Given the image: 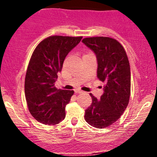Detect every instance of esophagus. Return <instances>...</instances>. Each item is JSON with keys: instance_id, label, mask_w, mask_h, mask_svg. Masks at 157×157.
I'll use <instances>...</instances> for the list:
<instances>
[{"instance_id": "34e87169", "label": "esophagus", "mask_w": 157, "mask_h": 157, "mask_svg": "<svg viewBox=\"0 0 157 157\" xmlns=\"http://www.w3.org/2000/svg\"><path fill=\"white\" fill-rule=\"evenodd\" d=\"M75 94H82V91L78 90H75Z\"/></svg>"}]
</instances>
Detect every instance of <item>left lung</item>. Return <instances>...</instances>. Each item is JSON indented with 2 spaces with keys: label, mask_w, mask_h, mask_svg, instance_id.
<instances>
[{
  "label": "left lung",
  "mask_w": 157,
  "mask_h": 157,
  "mask_svg": "<svg viewBox=\"0 0 157 157\" xmlns=\"http://www.w3.org/2000/svg\"><path fill=\"white\" fill-rule=\"evenodd\" d=\"M82 41L95 53L98 78L105 84L99 100L90 94L92 104L85 111V120L96 128H105L117 121L128 105L130 63L123 45L112 37H86Z\"/></svg>",
  "instance_id": "1"
}]
</instances>
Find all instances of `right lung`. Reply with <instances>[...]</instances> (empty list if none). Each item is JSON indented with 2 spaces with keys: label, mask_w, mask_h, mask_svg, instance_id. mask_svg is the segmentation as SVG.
<instances>
[{
  "label": "right lung",
  "mask_w": 157,
  "mask_h": 157,
  "mask_svg": "<svg viewBox=\"0 0 157 157\" xmlns=\"http://www.w3.org/2000/svg\"><path fill=\"white\" fill-rule=\"evenodd\" d=\"M82 38L50 36L32 54L25 78V96L30 114L43 124L55 125L64 120L65 107L74 91L57 90L55 82L65 57Z\"/></svg>",
  "instance_id": "right-lung-1"
}]
</instances>
